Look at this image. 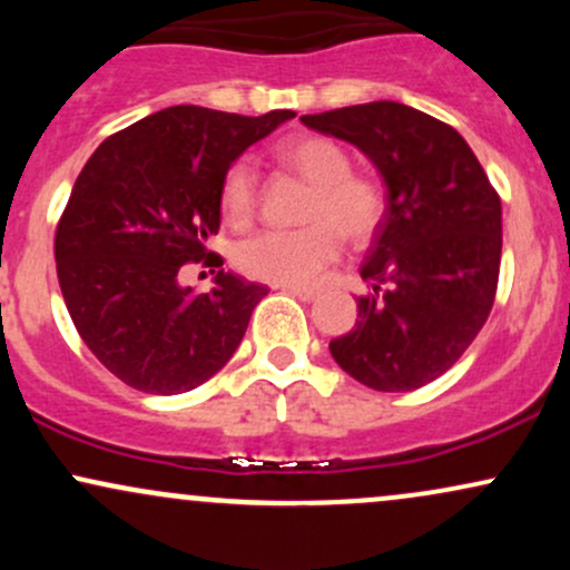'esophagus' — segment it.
<instances>
[{"label": "esophagus", "instance_id": "34e87169", "mask_svg": "<svg viewBox=\"0 0 570 570\" xmlns=\"http://www.w3.org/2000/svg\"><path fill=\"white\" fill-rule=\"evenodd\" d=\"M281 292L292 294V297H297V299H305V303H313V299L318 297V289H307V286H292V284H284V286H281Z\"/></svg>", "mask_w": 570, "mask_h": 570}]
</instances>
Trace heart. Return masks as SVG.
<instances>
[{
	"mask_svg": "<svg viewBox=\"0 0 570 570\" xmlns=\"http://www.w3.org/2000/svg\"><path fill=\"white\" fill-rule=\"evenodd\" d=\"M276 158L311 181L299 230H265L238 246L235 263L248 278L267 284H316L337 259L340 235L353 246L375 238L389 214V189L377 176L351 171V155L326 136L284 141ZM219 206L227 225L244 230L257 217V174L238 160L222 176Z\"/></svg>",
	"mask_w": 570,
	"mask_h": 570,
	"instance_id": "b5f03b06",
	"label": "heart"
}]
</instances>
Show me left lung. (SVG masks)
<instances>
[{"instance_id": "1", "label": "left lung", "mask_w": 570, "mask_h": 570, "mask_svg": "<svg viewBox=\"0 0 570 570\" xmlns=\"http://www.w3.org/2000/svg\"><path fill=\"white\" fill-rule=\"evenodd\" d=\"M362 149L389 187V214L362 263L335 362L375 391H415L444 375L485 326L501 267V198L453 126L396 101L303 115Z\"/></svg>"}]
</instances>
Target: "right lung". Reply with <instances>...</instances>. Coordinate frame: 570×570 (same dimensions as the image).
I'll return each mask as SVG.
<instances>
[{
    "mask_svg": "<svg viewBox=\"0 0 570 570\" xmlns=\"http://www.w3.org/2000/svg\"><path fill=\"white\" fill-rule=\"evenodd\" d=\"M292 109L244 117L168 107L98 144L56 227V271L82 343L144 394H185L230 362L267 289L222 271L219 187L233 160ZM219 266L212 293L184 265Z\"/></svg>",
    "mask_w": 570,
    "mask_h": 570,
    "instance_id": "right-lung-1",
    "label": "right lung"
}]
</instances>
